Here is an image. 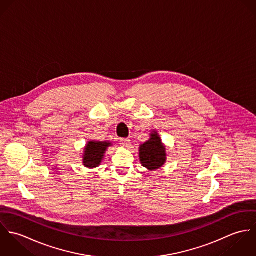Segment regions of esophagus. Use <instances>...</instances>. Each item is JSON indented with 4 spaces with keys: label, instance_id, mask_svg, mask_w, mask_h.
I'll return each mask as SVG.
<instances>
[{
    "label": "esophagus",
    "instance_id": "1",
    "mask_svg": "<svg viewBox=\"0 0 256 256\" xmlns=\"http://www.w3.org/2000/svg\"><path fill=\"white\" fill-rule=\"evenodd\" d=\"M120 145L124 148L130 146V141L128 139H121L120 140Z\"/></svg>",
    "mask_w": 256,
    "mask_h": 256
}]
</instances>
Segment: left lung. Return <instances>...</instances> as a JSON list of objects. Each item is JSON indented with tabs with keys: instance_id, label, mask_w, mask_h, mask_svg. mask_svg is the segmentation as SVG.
<instances>
[{
	"instance_id": "8db88e82",
	"label": "left lung",
	"mask_w": 256,
	"mask_h": 256,
	"mask_svg": "<svg viewBox=\"0 0 256 256\" xmlns=\"http://www.w3.org/2000/svg\"><path fill=\"white\" fill-rule=\"evenodd\" d=\"M166 148L156 130H152L150 139L139 146V158L141 164L148 172L160 168L166 162Z\"/></svg>"
}]
</instances>
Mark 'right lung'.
Instances as JSON below:
<instances>
[{
  "mask_svg": "<svg viewBox=\"0 0 256 256\" xmlns=\"http://www.w3.org/2000/svg\"><path fill=\"white\" fill-rule=\"evenodd\" d=\"M112 146L108 141H88L84 148L82 164L90 170L100 166L108 146Z\"/></svg>",
  "mask_w": 256,
  "mask_h": 256,
  "instance_id": "1",
  "label": "right lung"
}]
</instances>
